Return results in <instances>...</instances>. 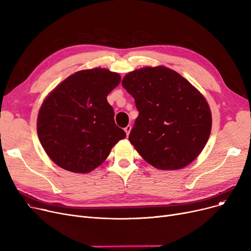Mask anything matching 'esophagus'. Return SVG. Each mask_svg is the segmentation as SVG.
Instances as JSON below:
<instances>
[{"instance_id":"obj_1","label":"esophagus","mask_w":251,"mask_h":251,"mask_svg":"<svg viewBox=\"0 0 251 251\" xmlns=\"http://www.w3.org/2000/svg\"><path fill=\"white\" fill-rule=\"evenodd\" d=\"M131 129H132V126H131V125H128V126H126V127L124 128V130H125V132H126V135H127V136L130 134V131H131Z\"/></svg>"}]
</instances>
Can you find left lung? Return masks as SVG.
<instances>
[{
  "instance_id": "left-lung-1",
  "label": "left lung",
  "mask_w": 251,
  "mask_h": 251,
  "mask_svg": "<svg viewBox=\"0 0 251 251\" xmlns=\"http://www.w3.org/2000/svg\"><path fill=\"white\" fill-rule=\"evenodd\" d=\"M123 87L139 112L129 140L149 164L179 170L193 162L207 142L212 113L188 80L165 66L129 72Z\"/></svg>"
}]
</instances>
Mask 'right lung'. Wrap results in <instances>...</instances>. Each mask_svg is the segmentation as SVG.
<instances>
[{
    "label": "right lung",
    "instance_id": "1",
    "mask_svg": "<svg viewBox=\"0 0 251 251\" xmlns=\"http://www.w3.org/2000/svg\"><path fill=\"white\" fill-rule=\"evenodd\" d=\"M121 76L104 68L78 71L62 81L44 100L37 134L50 159L74 173H89L126 137L114 120L107 96Z\"/></svg>",
    "mask_w": 251,
    "mask_h": 251
}]
</instances>
